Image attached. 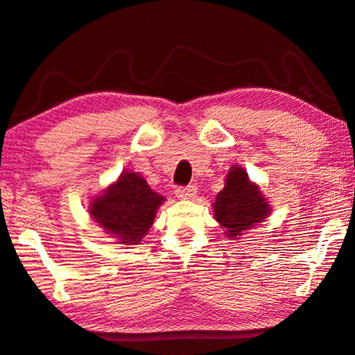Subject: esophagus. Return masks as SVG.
Wrapping results in <instances>:
<instances>
[{"label":"esophagus","mask_w":355,"mask_h":355,"mask_svg":"<svg viewBox=\"0 0 355 355\" xmlns=\"http://www.w3.org/2000/svg\"><path fill=\"white\" fill-rule=\"evenodd\" d=\"M197 194V188L196 186H186V188H178L175 191V196L180 200H189Z\"/></svg>","instance_id":"obj_1"}]
</instances>
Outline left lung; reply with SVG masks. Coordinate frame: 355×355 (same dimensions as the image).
Wrapping results in <instances>:
<instances>
[{"mask_svg": "<svg viewBox=\"0 0 355 355\" xmlns=\"http://www.w3.org/2000/svg\"><path fill=\"white\" fill-rule=\"evenodd\" d=\"M214 218L230 239H241L245 231L256 227L272 214V205L262 194L259 184L251 182L242 166H231L223 189L216 196Z\"/></svg>", "mask_w": 355, "mask_h": 355, "instance_id": "obj_1", "label": "left lung"}]
</instances>
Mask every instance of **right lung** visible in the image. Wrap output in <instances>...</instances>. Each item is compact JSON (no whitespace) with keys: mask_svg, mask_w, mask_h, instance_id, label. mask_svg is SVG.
<instances>
[{"mask_svg":"<svg viewBox=\"0 0 355 355\" xmlns=\"http://www.w3.org/2000/svg\"><path fill=\"white\" fill-rule=\"evenodd\" d=\"M164 197L138 172H122L114 183L89 200V217L122 245H138L155 222Z\"/></svg>","mask_w":355,"mask_h":355,"instance_id":"add662e5","label":"right lung"}]
</instances>
